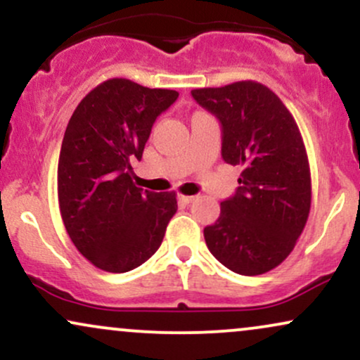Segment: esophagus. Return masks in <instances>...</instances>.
<instances>
[{
    "label": "esophagus",
    "mask_w": 360,
    "mask_h": 360,
    "mask_svg": "<svg viewBox=\"0 0 360 360\" xmlns=\"http://www.w3.org/2000/svg\"><path fill=\"white\" fill-rule=\"evenodd\" d=\"M177 200H179V203L189 205V203H193L194 200H196V196H184V194H179V196H177Z\"/></svg>",
    "instance_id": "1"
}]
</instances>
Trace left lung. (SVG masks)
<instances>
[{
    "mask_svg": "<svg viewBox=\"0 0 360 360\" xmlns=\"http://www.w3.org/2000/svg\"><path fill=\"white\" fill-rule=\"evenodd\" d=\"M221 123V157L242 166L237 193L205 229L212 254L242 276L278 267L295 249L311 206L307 148L295 118L267 86L238 81L191 91Z\"/></svg>",
    "mask_w": 360,
    "mask_h": 360,
    "instance_id": "obj_1",
    "label": "left lung"
}]
</instances>
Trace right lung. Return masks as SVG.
<instances>
[{
  "label": "right lung",
  "mask_w": 360,
  "mask_h": 360,
  "mask_svg": "<svg viewBox=\"0 0 360 360\" xmlns=\"http://www.w3.org/2000/svg\"><path fill=\"white\" fill-rule=\"evenodd\" d=\"M179 96L115 77L89 91L62 140L57 194L76 249L98 269L128 272L162 243L177 210L176 193L143 191L131 183L155 118Z\"/></svg>",
  "instance_id": "1"
}]
</instances>
